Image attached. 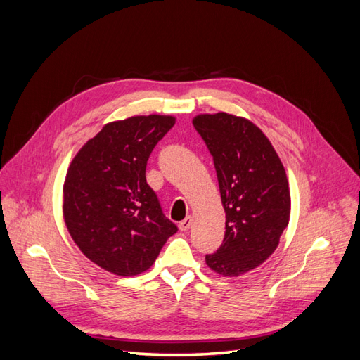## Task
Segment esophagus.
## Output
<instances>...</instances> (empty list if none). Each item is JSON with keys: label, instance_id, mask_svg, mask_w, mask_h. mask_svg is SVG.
<instances>
[{"label": "esophagus", "instance_id": "1", "mask_svg": "<svg viewBox=\"0 0 360 360\" xmlns=\"http://www.w3.org/2000/svg\"><path fill=\"white\" fill-rule=\"evenodd\" d=\"M191 225H192V217L191 216H186L184 217V219L179 224V228L181 231H188L189 228H191Z\"/></svg>", "mask_w": 360, "mask_h": 360}]
</instances>
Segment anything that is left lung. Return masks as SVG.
<instances>
[{
  "label": "left lung",
  "mask_w": 360,
  "mask_h": 360,
  "mask_svg": "<svg viewBox=\"0 0 360 360\" xmlns=\"http://www.w3.org/2000/svg\"><path fill=\"white\" fill-rule=\"evenodd\" d=\"M193 127L213 156L225 237L205 263L222 276H238L274 254L290 221L287 174L267 136L246 118L201 114Z\"/></svg>",
  "instance_id": "obj_1"
}]
</instances>
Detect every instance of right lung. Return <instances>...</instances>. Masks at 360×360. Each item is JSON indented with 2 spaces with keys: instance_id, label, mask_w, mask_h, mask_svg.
<instances>
[{
  "instance_id": "right-lung-1",
  "label": "right lung",
  "mask_w": 360,
  "mask_h": 360,
  "mask_svg": "<svg viewBox=\"0 0 360 360\" xmlns=\"http://www.w3.org/2000/svg\"><path fill=\"white\" fill-rule=\"evenodd\" d=\"M174 123L169 115L110 123L70 163L63 189L64 221L82 254L111 274H143L179 230L146 179L151 151Z\"/></svg>"
}]
</instances>
